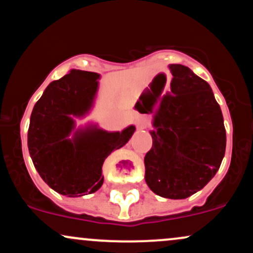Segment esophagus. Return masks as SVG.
I'll return each instance as SVG.
<instances>
[{
	"instance_id": "esophagus-1",
	"label": "esophagus",
	"mask_w": 253,
	"mask_h": 253,
	"mask_svg": "<svg viewBox=\"0 0 253 253\" xmlns=\"http://www.w3.org/2000/svg\"><path fill=\"white\" fill-rule=\"evenodd\" d=\"M137 127H138V129H144V128H146V124L143 121H138Z\"/></svg>"
}]
</instances>
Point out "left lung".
<instances>
[{
    "mask_svg": "<svg viewBox=\"0 0 253 253\" xmlns=\"http://www.w3.org/2000/svg\"><path fill=\"white\" fill-rule=\"evenodd\" d=\"M170 92L161 99L145 155V181L157 196L185 199L215 176L226 151L221 108L205 80L182 65H169Z\"/></svg>",
    "mask_w": 253,
    "mask_h": 253,
    "instance_id": "obj_1",
    "label": "left lung"
}]
</instances>
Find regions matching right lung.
I'll use <instances>...</instances> for the list:
<instances>
[{
    "label": "right lung",
    "instance_id": "right-lung-1",
    "mask_svg": "<svg viewBox=\"0 0 253 253\" xmlns=\"http://www.w3.org/2000/svg\"><path fill=\"white\" fill-rule=\"evenodd\" d=\"M98 79V73L72 69L50 83L30 118L27 146L35 168L63 196L80 197L101 188L104 160L135 131L133 125L121 132L104 131L97 125L76 129L74 118H84L93 107Z\"/></svg>",
    "mask_w": 253,
    "mask_h": 253
}]
</instances>
